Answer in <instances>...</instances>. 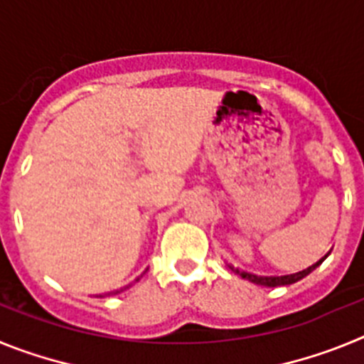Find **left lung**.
<instances>
[{
  "label": "left lung",
  "instance_id": "8db88e82",
  "mask_svg": "<svg viewBox=\"0 0 364 364\" xmlns=\"http://www.w3.org/2000/svg\"><path fill=\"white\" fill-rule=\"evenodd\" d=\"M319 262H321V260H319ZM319 262H315V264H311L310 268H306V269H302V272L290 273V275H255V273H250V272H240L239 268H233V266H230V268H231V272H235L237 275H240L242 279H247V281L255 282V284L275 288V286L294 284V282L301 281L302 277H306L308 273L314 272V269L319 266Z\"/></svg>",
  "mask_w": 364,
  "mask_h": 364
}]
</instances>
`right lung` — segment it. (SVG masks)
Segmentation results:
<instances>
[{
    "label": "right lung",
    "instance_id": "1",
    "mask_svg": "<svg viewBox=\"0 0 364 364\" xmlns=\"http://www.w3.org/2000/svg\"><path fill=\"white\" fill-rule=\"evenodd\" d=\"M136 281H138V279H136ZM129 286H125V288H129ZM125 288H120V290H114V291H109V294H105V295H117V294H120V291H124ZM100 297H104V295H100Z\"/></svg>",
    "mask_w": 364,
    "mask_h": 364
}]
</instances>
